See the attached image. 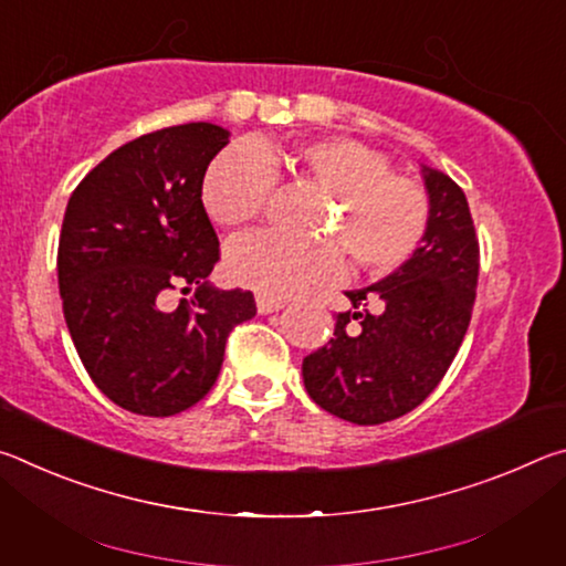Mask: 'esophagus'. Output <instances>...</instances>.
<instances>
[{"mask_svg": "<svg viewBox=\"0 0 566 566\" xmlns=\"http://www.w3.org/2000/svg\"><path fill=\"white\" fill-rule=\"evenodd\" d=\"M286 300H282V296H266V294H256V310H260V314H272L276 310H282Z\"/></svg>", "mask_w": 566, "mask_h": 566, "instance_id": "34e87169", "label": "esophagus"}]
</instances>
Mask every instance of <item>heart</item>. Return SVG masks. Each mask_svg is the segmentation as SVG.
Returning a JSON list of instances; mask_svg holds the SVG:
<instances>
[{
  "mask_svg": "<svg viewBox=\"0 0 566 566\" xmlns=\"http://www.w3.org/2000/svg\"><path fill=\"white\" fill-rule=\"evenodd\" d=\"M282 171L312 181L334 199L324 232L335 239L296 242L276 232L237 237L227 272L266 296H286L342 276L344 253L369 276L399 272L417 254L432 219V202L417 179L395 175L381 151L349 137H317L292 147L232 145L202 179V205L214 224L244 227L270 202Z\"/></svg>",
  "mask_w": 566,
  "mask_h": 566,
  "instance_id": "b5f03b06",
  "label": "heart"
}]
</instances>
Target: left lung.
<instances>
[{"instance_id":"8db88e82","label":"left lung","mask_w":566,"mask_h":566,"mask_svg":"<svg viewBox=\"0 0 566 566\" xmlns=\"http://www.w3.org/2000/svg\"><path fill=\"white\" fill-rule=\"evenodd\" d=\"M432 219L417 254L367 290L347 292L334 337L304 357L310 397L354 424H381L419 407L447 375L472 319L479 239L467 197L424 167Z\"/></svg>"}]
</instances>
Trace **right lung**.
I'll list each match as a JSON object with an SVG mask.
<instances>
[{
    "label": "right lung",
    "mask_w": 566,
    "mask_h": 566,
    "mask_svg": "<svg viewBox=\"0 0 566 566\" xmlns=\"http://www.w3.org/2000/svg\"><path fill=\"white\" fill-rule=\"evenodd\" d=\"M229 132L179 124L127 142L66 205L56 276L76 354L114 405L171 417L214 387L224 344L256 314L254 294L207 284L219 239L202 205L209 161ZM196 290L167 311L169 291Z\"/></svg>",
    "instance_id": "1"
}]
</instances>
